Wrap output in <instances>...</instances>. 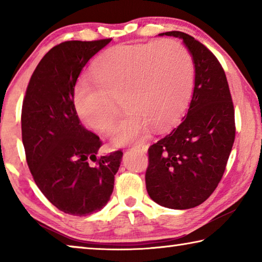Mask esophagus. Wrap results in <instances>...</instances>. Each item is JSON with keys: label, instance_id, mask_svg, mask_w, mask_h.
Here are the masks:
<instances>
[{"label": "esophagus", "instance_id": "1", "mask_svg": "<svg viewBox=\"0 0 262 262\" xmlns=\"http://www.w3.org/2000/svg\"><path fill=\"white\" fill-rule=\"evenodd\" d=\"M132 150H140V151H145V145L143 144H135L133 145V147H130Z\"/></svg>", "mask_w": 262, "mask_h": 262}]
</instances>
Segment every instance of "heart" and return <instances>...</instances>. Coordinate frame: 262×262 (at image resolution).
Listing matches in <instances>:
<instances>
[{
	"instance_id": "heart-1",
	"label": "heart",
	"mask_w": 262,
	"mask_h": 262,
	"mask_svg": "<svg viewBox=\"0 0 262 262\" xmlns=\"http://www.w3.org/2000/svg\"><path fill=\"white\" fill-rule=\"evenodd\" d=\"M97 82H79L74 105L79 119L99 133L112 127L121 100L127 114L112 133L121 145L147 135L148 127L164 130L188 105L194 84L189 52L176 40L123 45L110 50L95 68Z\"/></svg>"
}]
</instances>
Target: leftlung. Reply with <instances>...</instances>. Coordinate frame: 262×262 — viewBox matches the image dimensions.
Wrapping results in <instances>:
<instances>
[{
    "instance_id": "left-lung-1",
    "label": "left lung",
    "mask_w": 262,
    "mask_h": 262,
    "mask_svg": "<svg viewBox=\"0 0 262 262\" xmlns=\"http://www.w3.org/2000/svg\"><path fill=\"white\" fill-rule=\"evenodd\" d=\"M159 35L183 39L195 82L187 115L148 150L145 185L159 206L189 209L205 202L223 177L236 135L233 103L224 70L205 45L180 31Z\"/></svg>"
}]
</instances>
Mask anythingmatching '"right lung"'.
<instances>
[{"label":"right lung","instance_id":"right-lung-1","mask_svg":"<svg viewBox=\"0 0 262 262\" xmlns=\"http://www.w3.org/2000/svg\"><path fill=\"white\" fill-rule=\"evenodd\" d=\"M112 39L61 42L30 78L21 107V140L35 184L66 214L88 216L108 202L122 151L98 156L99 136L84 128L74 105L84 66Z\"/></svg>","mask_w":262,"mask_h":262}]
</instances>
